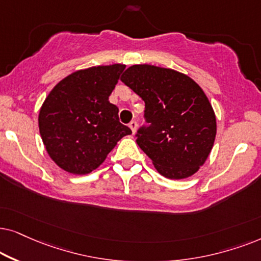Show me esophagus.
<instances>
[{
    "mask_svg": "<svg viewBox=\"0 0 261 261\" xmlns=\"http://www.w3.org/2000/svg\"><path fill=\"white\" fill-rule=\"evenodd\" d=\"M128 126H130L131 131H133V134L136 133V130H137V123H136V121L133 120L130 124H128Z\"/></svg>",
    "mask_w": 261,
    "mask_h": 261,
    "instance_id": "esophagus-1",
    "label": "esophagus"
}]
</instances>
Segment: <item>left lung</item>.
<instances>
[{
	"label": "left lung",
	"mask_w": 261,
	"mask_h": 261,
	"mask_svg": "<svg viewBox=\"0 0 261 261\" xmlns=\"http://www.w3.org/2000/svg\"><path fill=\"white\" fill-rule=\"evenodd\" d=\"M145 103L148 126L137 131V144L160 174L185 179L198 172L214 147L216 116L203 89L173 69L137 64L121 76Z\"/></svg>",
	"instance_id": "8db88e82"
}]
</instances>
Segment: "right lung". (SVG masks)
<instances>
[{"mask_svg":"<svg viewBox=\"0 0 261 261\" xmlns=\"http://www.w3.org/2000/svg\"><path fill=\"white\" fill-rule=\"evenodd\" d=\"M124 69V64H112L77 70L45 99L39 133L48 156L65 172L88 174L131 134L119 121L118 107L109 101Z\"/></svg>","mask_w":261,"mask_h":261,"instance_id":"1","label":"right lung"}]
</instances>
